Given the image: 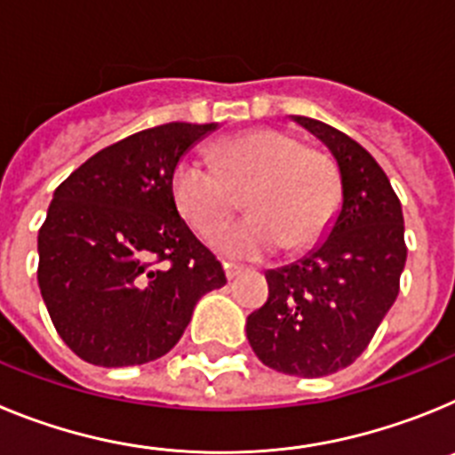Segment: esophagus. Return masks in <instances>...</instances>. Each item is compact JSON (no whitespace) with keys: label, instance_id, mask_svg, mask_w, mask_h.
<instances>
[{"label":"esophagus","instance_id":"1","mask_svg":"<svg viewBox=\"0 0 455 455\" xmlns=\"http://www.w3.org/2000/svg\"><path fill=\"white\" fill-rule=\"evenodd\" d=\"M223 268H225V275H228V280H235V277H239L241 273H243V268L236 267V264H228V262H225Z\"/></svg>","mask_w":455,"mask_h":455}]
</instances>
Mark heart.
I'll use <instances>...</instances> for the list:
<instances>
[{
  "instance_id": "1",
  "label": "heart",
  "mask_w": 455,
  "mask_h": 455,
  "mask_svg": "<svg viewBox=\"0 0 455 455\" xmlns=\"http://www.w3.org/2000/svg\"><path fill=\"white\" fill-rule=\"evenodd\" d=\"M248 193L251 219L214 236L232 259H259L277 248L305 251L328 235L341 200L339 171L287 132L251 130L219 140L212 156H187L172 172V200L193 232H216Z\"/></svg>"
}]
</instances>
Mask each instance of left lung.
<instances>
[{"label": "left lung", "mask_w": 455, "mask_h": 455, "mask_svg": "<svg viewBox=\"0 0 455 455\" xmlns=\"http://www.w3.org/2000/svg\"><path fill=\"white\" fill-rule=\"evenodd\" d=\"M335 156L341 207L312 252L267 271L268 300L248 315L255 355L275 371L331 376L367 348L399 296L405 267L403 212L383 168L331 124L291 116Z\"/></svg>", "instance_id": "left-lung-1"}]
</instances>
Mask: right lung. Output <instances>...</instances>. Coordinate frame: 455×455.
I'll use <instances>...</instances> for the list:
<instances>
[{
  "instance_id": "right-lung-1",
  "label": "right lung",
  "mask_w": 455,
  "mask_h": 455,
  "mask_svg": "<svg viewBox=\"0 0 455 455\" xmlns=\"http://www.w3.org/2000/svg\"><path fill=\"white\" fill-rule=\"evenodd\" d=\"M219 124L168 123L84 162L38 232V287L56 332L98 367L166 355L228 280L172 200L180 159Z\"/></svg>"
}]
</instances>
